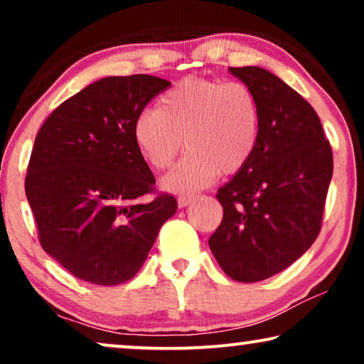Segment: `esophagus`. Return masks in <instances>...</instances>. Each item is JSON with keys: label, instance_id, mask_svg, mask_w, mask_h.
<instances>
[{"label": "esophagus", "instance_id": "34e87169", "mask_svg": "<svg viewBox=\"0 0 364 364\" xmlns=\"http://www.w3.org/2000/svg\"><path fill=\"white\" fill-rule=\"evenodd\" d=\"M192 200L193 198L192 197H186V196H181L177 198V203H178V207L181 208H183V207H187L188 203H192Z\"/></svg>", "mask_w": 364, "mask_h": 364}]
</instances>
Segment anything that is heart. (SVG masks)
Returning <instances> with one entry per match:
<instances>
[{
    "mask_svg": "<svg viewBox=\"0 0 364 364\" xmlns=\"http://www.w3.org/2000/svg\"><path fill=\"white\" fill-rule=\"evenodd\" d=\"M260 102L247 84L192 77L159 99L134 121L137 151L149 166L164 171L188 154L162 178L172 193H196L218 177L233 176L250 162L260 139Z\"/></svg>",
    "mask_w": 364,
    "mask_h": 364,
    "instance_id": "1",
    "label": "heart"
}]
</instances>
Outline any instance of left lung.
Instances as JSON below:
<instances>
[{"label":"left lung","mask_w":364,"mask_h":364,"mask_svg":"<svg viewBox=\"0 0 364 364\" xmlns=\"http://www.w3.org/2000/svg\"><path fill=\"white\" fill-rule=\"evenodd\" d=\"M260 102L250 162L218 188L223 218L208 247L232 280H267L296 262L321 228L333 152L310 102L267 69L228 68Z\"/></svg>","instance_id":"8db88e82"}]
</instances>
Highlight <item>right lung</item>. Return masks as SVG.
Masks as SVG:
<instances>
[{"instance_id": "1", "label": "right lung", "mask_w": 364, "mask_h": 364, "mask_svg": "<svg viewBox=\"0 0 364 364\" xmlns=\"http://www.w3.org/2000/svg\"><path fill=\"white\" fill-rule=\"evenodd\" d=\"M166 79L134 74L89 84L54 109L29 159L26 197L43 250L79 280L119 285L136 275L177 210L134 142L136 117Z\"/></svg>"}]
</instances>
